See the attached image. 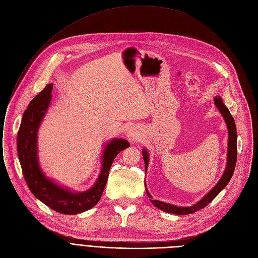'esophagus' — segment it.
Here are the masks:
<instances>
[{
	"label": "esophagus",
	"instance_id": "obj_1",
	"mask_svg": "<svg viewBox=\"0 0 258 258\" xmlns=\"http://www.w3.org/2000/svg\"><path fill=\"white\" fill-rule=\"evenodd\" d=\"M127 137H128L129 142L135 144V143L140 142V141L142 140V134H141L140 130H138L137 128L131 127V128L129 129V131L127 132Z\"/></svg>",
	"mask_w": 258,
	"mask_h": 258
}]
</instances>
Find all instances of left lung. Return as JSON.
I'll list each match as a JSON object with an SVG mask.
<instances>
[{
	"label": "left lung",
	"mask_w": 258,
	"mask_h": 258,
	"mask_svg": "<svg viewBox=\"0 0 258 258\" xmlns=\"http://www.w3.org/2000/svg\"><path fill=\"white\" fill-rule=\"evenodd\" d=\"M214 103L216 105V107L218 108V110L220 111V113L222 114L224 121L226 123L227 126V130H228V144H227V160H226V167L224 169V172L221 176V179L219 180L214 187L213 189H211L203 198L197 202L196 204L192 205L191 207H177V206H173L167 203H163L160 201L157 200H153L152 195L150 194V192L147 189L146 186V191H147V195L150 198L151 203L158 209H160L163 212L166 213H170V214H174V215H188V214H192L195 213L196 211L201 210L203 208H205L206 206H208L214 198L219 194L228 184V182L230 181L231 176L233 174L234 168H235V163H236V127H235V123L233 117L231 116L228 108L225 106V104L222 101V98L220 96H216L214 98ZM143 157H144V161H145V167H146V171L148 169V164H149V153L147 151V149L143 150ZM146 185V184H145Z\"/></svg>",
	"instance_id": "obj_1"
}]
</instances>
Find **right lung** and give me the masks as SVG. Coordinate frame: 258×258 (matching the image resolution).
Returning <instances> with one entry per match:
<instances>
[{
    "mask_svg": "<svg viewBox=\"0 0 258 258\" xmlns=\"http://www.w3.org/2000/svg\"><path fill=\"white\" fill-rule=\"evenodd\" d=\"M52 87V84L47 85L25 110L17 133V154L25 180L34 196L55 212L75 215L90 210L100 201L114 158L130 144L124 138H113L104 144L100 173L89 190L72 191L49 179L39 164L37 142L39 127L50 104Z\"/></svg>",
    "mask_w": 258,
    "mask_h": 258,
    "instance_id": "right-lung-1",
    "label": "right lung"
}]
</instances>
